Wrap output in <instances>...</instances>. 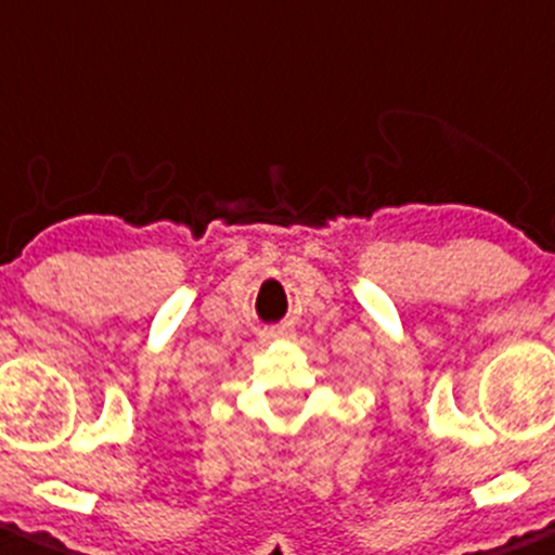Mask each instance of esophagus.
<instances>
[{
    "label": "esophagus",
    "mask_w": 555,
    "mask_h": 555,
    "mask_svg": "<svg viewBox=\"0 0 555 555\" xmlns=\"http://www.w3.org/2000/svg\"><path fill=\"white\" fill-rule=\"evenodd\" d=\"M288 336H294L291 325H275V328L264 331V339H288Z\"/></svg>",
    "instance_id": "1"
}]
</instances>
